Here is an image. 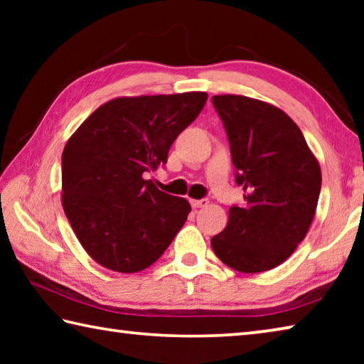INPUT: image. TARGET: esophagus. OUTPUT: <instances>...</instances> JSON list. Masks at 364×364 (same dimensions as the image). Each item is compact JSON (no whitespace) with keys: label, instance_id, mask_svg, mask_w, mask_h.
<instances>
[{"label":"esophagus","instance_id":"esophagus-1","mask_svg":"<svg viewBox=\"0 0 364 364\" xmlns=\"http://www.w3.org/2000/svg\"><path fill=\"white\" fill-rule=\"evenodd\" d=\"M191 205H193V208H202V207H207L208 205V199H191Z\"/></svg>","mask_w":364,"mask_h":364}]
</instances>
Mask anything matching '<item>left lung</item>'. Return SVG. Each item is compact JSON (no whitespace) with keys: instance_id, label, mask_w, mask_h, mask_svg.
Here are the masks:
<instances>
[{"instance_id":"8db88e82","label":"left lung","mask_w":364,"mask_h":364,"mask_svg":"<svg viewBox=\"0 0 364 364\" xmlns=\"http://www.w3.org/2000/svg\"><path fill=\"white\" fill-rule=\"evenodd\" d=\"M230 139L244 207L212 237L221 262L241 273L276 268L304 241L315 217L321 168L300 128L284 110L254 97H212Z\"/></svg>"}]
</instances>
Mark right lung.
<instances>
[{
  "label": "right lung",
  "mask_w": 364,
  "mask_h": 364,
  "mask_svg": "<svg viewBox=\"0 0 364 364\" xmlns=\"http://www.w3.org/2000/svg\"><path fill=\"white\" fill-rule=\"evenodd\" d=\"M207 93L122 96L97 107L63 152L65 217L96 263L136 273L157 262L191 205L146 175L167 164L170 146L204 107Z\"/></svg>",
  "instance_id": "obj_1"
}]
</instances>
